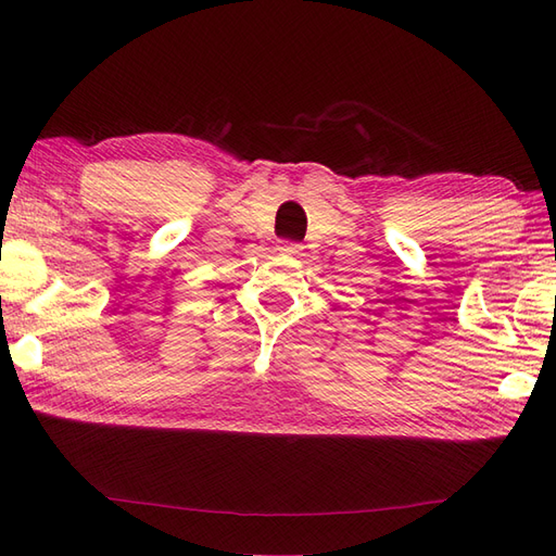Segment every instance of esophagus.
<instances>
[{"instance_id":"obj_1","label":"esophagus","mask_w":556,"mask_h":556,"mask_svg":"<svg viewBox=\"0 0 556 556\" xmlns=\"http://www.w3.org/2000/svg\"><path fill=\"white\" fill-rule=\"evenodd\" d=\"M278 250L282 252V255H301V250H304V245H299V243H282V245H278Z\"/></svg>"}]
</instances>
